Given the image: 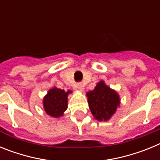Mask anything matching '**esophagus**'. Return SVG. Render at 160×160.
<instances>
[{
  "label": "esophagus",
  "mask_w": 160,
  "mask_h": 160,
  "mask_svg": "<svg viewBox=\"0 0 160 160\" xmlns=\"http://www.w3.org/2000/svg\"><path fill=\"white\" fill-rule=\"evenodd\" d=\"M77 87L79 89V90H81V91H82V90H84V87H83V84L82 82L77 83Z\"/></svg>",
  "instance_id": "1"
}]
</instances>
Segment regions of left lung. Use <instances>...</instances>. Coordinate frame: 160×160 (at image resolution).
<instances>
[{
  "instance_id": "1",
  "label": "left lung",
  "mask_w": 160,
  "mask_h": 160,
  "mask_svg": "<svg viewBox=\"0 0 160 160\" xmlns=\"http://www.w3.org/2000/svg\"><path fill=\"white\" fill-rule=\"evenodd\" d=\"M89 108L94 118L98 121H107L115 113L120 105V98L112 90L100 81L93 90L87 93Z\"/></svg>"
}]
</instances>
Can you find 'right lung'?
I'll list each match as a JSON object with an SVG mask.
<instances>
[{
  "instance_id": "right-lung-1",
  "label": "right lung",
  "mask_w": 160,
  "mask_h": 160,
  "mask_svg": "<svg viewBox=\"0 0 160 160\" xmlns=\"http://www.w3.org/2000/svg\"><path fill=\"white\" fill-rule=\"evenodd\" d=\"M71 92V90L65 91L57 87L50 89L43 99L44 110L46 114L53 118L62 116L67 109L68 95Z\"/></svg>"
}]
</instances>
